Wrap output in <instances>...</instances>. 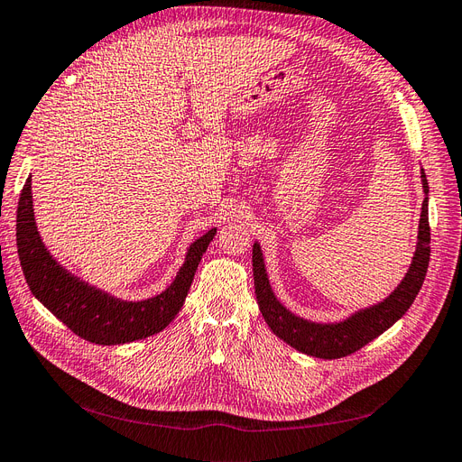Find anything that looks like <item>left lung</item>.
Here are the masks:
<instances>
[{
  "label": "left lung",
  "instance_id": "1",
  "mask_svg": "<svg viewBox=\"0 0 462 462\" xmlns=\"http://www.w3.org/2000/svg\"><path fill=\"white\" fill-rule=\"evenodd\" d=\"M422 189L428 194V179L424 170H420ZM430 262V221H428V197L422 202L420 223H418V243L409 272L404 273L402 282L382 302L372 304L368 309L356 310L341 321L331 324H319V321L304 319L292 314L289 309L277 300L272 291L268 272H265L263 254L258 243L253 246V270H254V289L260 312L265 324L297 351L316 358H343L356 353L358 348L374 341L377 335L395 324L411 309L418 291L422 289L424 277Z\"/></svg>",
  "mask_w": 462,
  "mask_h": 462
}]
</instances>
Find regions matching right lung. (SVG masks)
Masks as SVG:
<instances>
[{"label":"right lung","mask_w":462,"mask_h":462,"mask_svg":"<svg viewBox=\"0 0 462 462\" xmlns=\"http://www.w3.org/2000/svg\"><path fill=\"white\" fill-rule=\"evenodd\" d=\"M32 179H26L17 208V248L32 295L77 333L96 345H123L146 339L171 324L185 304L190 283L216 227L190 243L173 283L146 300H123L67 272L55 260L36 227Z\"/></svg>","instance_id":"right-lung-1"}]
</instances>
